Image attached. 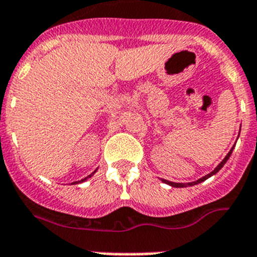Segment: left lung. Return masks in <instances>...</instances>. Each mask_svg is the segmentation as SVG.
<instances>
[{
	"label": "left lung",
	"instance_id": "left-lung-1",
	"mask_svg": "<svg viewBox=\"0 0 257 257\" xmlns=\"http://www.w3.org/2000/svg\"><path fill=\"white\" fill-rule=\"evenodd\" d=\"M234 146H235V145H234ZM234 146L231 147V149H230V151H229V153H227V155L225 156L224 159H222V162L220 163V164H218V166L216 167V168L213 169V171H212L211 173H208V175H206V176H204V177L199 178V180H196V181H193V182H187V184H178V182H172V181H167V180H162V181L164 182V184L169 185V186H172V187H187V186H194V185H196V184H200V182L206 181L207 178H209V177H211V176L216 175V173H217V172L220 171V169H221L222 167L225 166V163H226L227 160H229V158H230L231 153H233V149H234Z\"/></svg>",
	"mask_w": 257,
	"mask_h": 257
}]
</instances>
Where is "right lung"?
<instances>
[{"mask_svg":"<svg viewBox=\"0 0 257 257\" xmlns=\"http://www.w3.org/2000/svg\"><path fill=\"white\" fill-rule=\"evenodd\" d=\"M95 172H97V169H95V171H94V172H93V173H90V175H89V176H88V177H85V178H82V180H80V181H76V182H72V184H80V182H84V181H86V180H88V178H89V177H91V176L94 175Z\"/></svg>","mask_w":257,"mask_h":257,"instance_id":"right-lung-1","label":"right lung"}]
</instances>
